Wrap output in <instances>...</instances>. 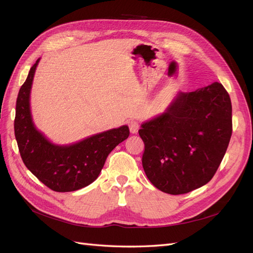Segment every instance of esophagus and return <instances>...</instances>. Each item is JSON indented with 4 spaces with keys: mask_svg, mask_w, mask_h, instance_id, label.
<instances>
[{
    "mask_svg": "<svg viewBox=\"0 0 253 253\" xmlns=\"http://www.w3.org/2000/svg\"><path fill=\"white\" fill-rule=\"evenodd\" d=\"M128 127H129V131H131L132 134H136L138 132V128H139V122L137 120H129L128 121Z\"/></svg>",
    "mask_w": 253,
    "mask_h": 253,
    "instance_id": "34e87169",
    "label": "esophagus"
}]
</instances>
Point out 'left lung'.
Returning a JSON list of instances; mask_svg holds the SVG:
<instances>
[{"instance_id":"1","label":"left lung","mask_w":253,"mask_h":253,"mask_svg":"<svg viewBox=\"0 0 253 253\" xmlns=\"http://www.w3.org/2000/svg\"><path fill=\"white\" fill-rule=\"evenodd\" d=\"M142 167L158 190L185 194L209 182L232 134V105L218 82L178 93L167 111L141 125Z\"/></svg>"}]
</instances>
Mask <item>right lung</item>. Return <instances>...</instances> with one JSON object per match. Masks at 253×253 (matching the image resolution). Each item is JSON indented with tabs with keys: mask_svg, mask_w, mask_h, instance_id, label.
Here are the masks:
<instances>
[{
	"mask_svg": "<svg viewBox=\"0 0 253 253\" xmlns=\"http://www.w3.org/2000/svg\"><path fill=\"white\" fill-rule=\"evenodd\" d=\"M40 59L30 68L19 90L14 135L23 163L45 186L56 192H72L88 186L100 174L106 157L128 135L122 126L70 145H57L36 128L30 113V89Z\"/></svg>",
	"mask_w": 253,
	"mask_h": 253,
	"instance_id": "1",
	"label": "right lung"
}]
</instances>
